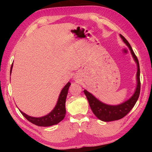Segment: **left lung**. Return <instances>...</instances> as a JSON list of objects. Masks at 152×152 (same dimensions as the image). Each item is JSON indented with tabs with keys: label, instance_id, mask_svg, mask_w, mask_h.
Returning a JSON list of instances; mask_svg holds the SVG:
<instances>
[{
	"label": "left lung",
	"instance_id": "8db88e82",
	"mask_svg": "<svg viewBox=\"0 0 152 152\" xmlns=\"http://www.w3.org/2000/svg\"><path fill=\"white\" fill-rule=\"evenodd\" d=\"M120 37H121L123 42L127 45V47L129 49L132 53V56L134 60L135 61L137 66V87H136L135 91L133 96L129 99L123 103L118 105H109L104 104L98 100L96 97H94L91 93H90L86 90H84V92L86 96L88 99L90 107L92 111L93 112L98 119L102 121H116L122 119L125 115H127L129 112L133 109L134 107L136 102H137L140 93V69L139 61L135 56V53L133 52L132 47L127 39L123 37L122 35L120 34Z\"/></svg>",
	"mask_w": 152,
	"mask_h": 152
}]
</instances>
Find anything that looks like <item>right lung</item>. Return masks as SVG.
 I'll return each mask as SVG.
<instances>
[{"mask_svg":"<svg viewBox=\"0 0 152 152\" xmlns=\"http://www.w3.org/2000/svg\"><path fill=\"white\" fill-rule=\"evenodd\" d=\"M12 65H13V64H12L11 67V74L12 72ZM70 85L71 83L70 82H68L66 84V85L64 87L60 92L57 104H56L54 109L45 116L42 117H33L29 116L23 112H22L20 110H19L20 112L29 122L37 126H40V127H49V126L58 124L61 121H62L64 117H65L66 99L67 94H68V88Z\"/></svg>","mask_w":152,"mask_h":152,"instance_id":"1","label":"right lung"}]
</instances>
